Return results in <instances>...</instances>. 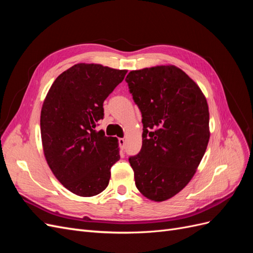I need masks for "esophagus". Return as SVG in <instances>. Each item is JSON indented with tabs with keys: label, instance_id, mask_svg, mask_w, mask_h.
I'll return each mask as SVG.
<instances>
[{
	"label": "esophagus",
	"instance_id": "1",
	"mask_svg": "<svg viewBox=\"0 0 253 253\" xmlns=\"http://www.w3.org/2000/svg\"><path fill=\"white\" fill-rule=\"evenodd\" d=\"M119 144H120V148L124 150L126 147V139L125 138H119Z\"/></svg>",
	"mask_w": 253,
	"mask_h": 253
}]
</instances>
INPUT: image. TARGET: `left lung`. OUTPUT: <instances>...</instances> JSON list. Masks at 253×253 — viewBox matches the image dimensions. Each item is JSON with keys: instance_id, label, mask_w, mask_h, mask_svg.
<instances>
[{"instance_id": "1", "label": "left lung", "mask_w": 253, "mask_h": 253, "mask_svg": "<svg viewBox=\"0 0 253 253\" xmlns=\"http://www.w3.org/2000/svg\"><path fill=\"white\" fill-rule=\"evenodd\" d=\"M126 81L142 115V147L128 158L139 192L153 202L185 188L210 138L209 108L200 86L175 65L129 72Z\"/></svg>"}]
</instances>
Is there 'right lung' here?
I'll use <instances>...</instances> for the list:
<instances>
[{
  "label": "right lung",
  "mask_w": 253,
  "mask_h": 253,
  "mask_svg": "<svg viewBox=\"0 0 253 253\" xmlns=\"http://www.w3.org/2000/svg\"><path fill=\"white\" fill-rule=\"evenodd\" d=\"M126 73L101 64H75L58 76L44 99V156L56 178L76 195L101 193L111 167L120 159L118 139L95 127L103 119L104 100Z\"/></svg>",
  "instance_id": "1"
}]
</instances>
